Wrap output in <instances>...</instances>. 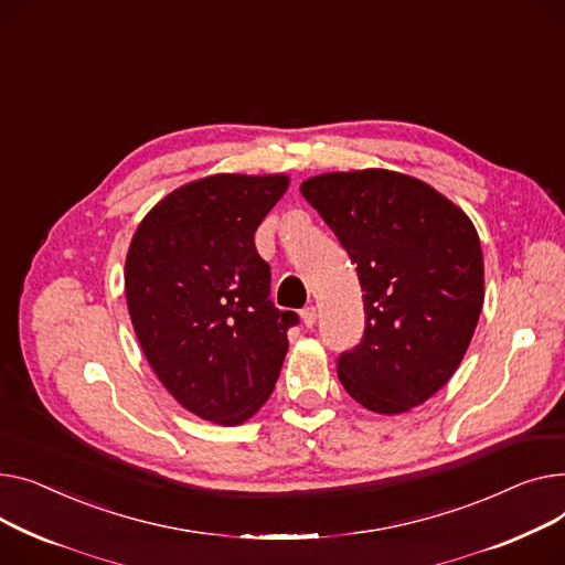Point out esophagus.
<instances>
[{
  "mask_svg": "<svg viewBox=\"0 0 565 565\" xmlns=\"http://www.w3.org/2000/svg\"><path fill=\"white\" fill-rule=\"evenodd\" d=\"M301 319L306 323V328H312L317 323V308L315 306H308L301 310Z\"/></svg>",
  "mask_w": 565,
  "mask_h": 565,
  "instance_id": "esophagus-1",
  "label": "esophagus"
}]
</instances>
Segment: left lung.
Listing matches in <instances>:
<instances>
[{"label": "left lung", "instance_id": "8db88e82", "mask_svg": "<svg viewBox=\"0 0 565 565\" xmlns=\"http://www.w3.org/2000/svg\"><path fill=\"white\" fill-rule=\"evenodd\" d=\"M306 201L358 264L364 335L338 376L367 411L406 413L456 372L483 306V255L468 214L404 173H326Z\"/></svg>", "mask_w": 565, "mask_h": 565}]
</instances>
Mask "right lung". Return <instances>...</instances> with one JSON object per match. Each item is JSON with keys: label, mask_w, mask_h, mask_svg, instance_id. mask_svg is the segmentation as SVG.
Returning a JSON list of instances; mask_svg holds the SVG:
<instances>
[{"label": "right lung", "mask_w": 565, "mask_h": 565, "mask_svg": "<svg viewBox=\"0 0 565 565\" xmlns=\"http://www.w3.org/2000/svg\"><path fill=\"white\" fill-rule=\"evenodd\" d=\"M287 186V175L189 182L131 237L125 296L139 344L178 404L207 422H246L280 376L298 315L269 298L271 269L255 230Z\"/></svg>", "instance_id": "1"}]
</instances>
